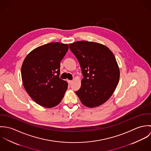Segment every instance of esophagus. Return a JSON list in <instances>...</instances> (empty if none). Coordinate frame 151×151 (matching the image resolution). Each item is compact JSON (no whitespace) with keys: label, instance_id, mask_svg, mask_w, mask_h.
Instances as JSON below:
<instances>
[{"label":"esophagus","instance_id":"obj_1","mask_svg":"<svg viewBox=\"0 0 151 151\" xmlns=\"http://www.w3.org/2000/svg\"><path fill=\"white\" fill-rule=\"evenodd\" d=\"M67 82L68 84H71L73 83V81L72 80H67Z\"/></svg>","mask_w":151,"mask_h":151}]
</instances>
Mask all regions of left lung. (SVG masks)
<instances>
[{
    "mask_svg": "<svg viewBox=\"0 0 151 151\" xmlns=\"http://www.w3.org/2000/svg\"><path fill=\"white\" fill-rule=\"evenodd\" d=\"M69 46L84 77L77 95L86 107L101 106L111 97L119 81L120 70L114 54L106 46L95 42L77 41Z\"/></svg>",
    "mask_w": 151,
    "mask_h": 151,
    "instance_id": "left-lung-1",
    "label": "left lung"
}]
</instances>
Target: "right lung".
<instances>
[{
	"mask_svg": "<svg viewBox=\"0 0 151 151\" xmlns=\"http://www.w3.org/2000/svg\"><path fill=\"white\" fill-rule=\"evenodd\" d=\"M68 49V44L47 43L32 50L23 61L24 87L29 96L44 108L58 105L67 89L68 83L59 78V74L60 62Z\"/></svg>",
	"mask_w": 151,
	"mask_h": 151,
	"instance_id": "1",
	"label": "right lung"
}]
</instances>
